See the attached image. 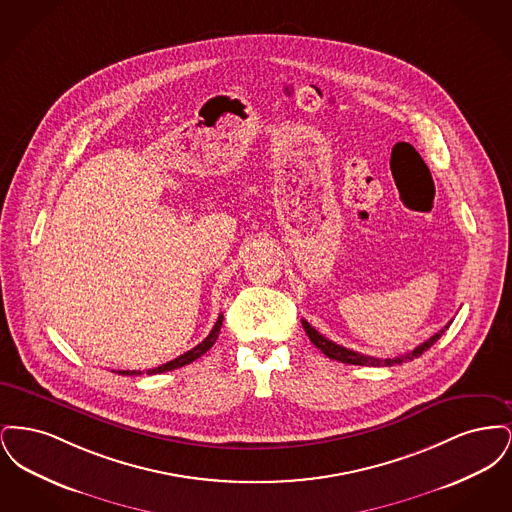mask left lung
I'll return each instance as SVG.
<instances>
[{"label": "left lung", "mask_w": 512, "mask_h": 512, "mask_svg": "<svg viewBox=\"0 0 512 512\" xmlns=\"http://www.w3.org/2000/svg\"><path fill=\"white\" fill-rule=\"evenodd\" d=\"M303 322V328H305V332H307V336H309V340L313 341L315 345H317L318 349L328 357V359H334V361H340V363H345V365H359V366H393V365H401V363H405V361H413L414 357H420L424 351H428L436 341L443 336V332L449 328V324L445 326V328H441L438 334H434L430 340L424 341V343H420L418 347H414L411 353H407V355H401V357H395V359H376V357H370V355H363V353H357V351H353V349H347V347H341L338 343H334V341L328 340V338H324L320 332H317L307 320H301Z\"/></svg>", "instance_id": "obj_1"}]
</instances>
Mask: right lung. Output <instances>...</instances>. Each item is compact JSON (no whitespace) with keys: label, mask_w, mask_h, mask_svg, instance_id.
I'll return each instance as SVG.
<instances>
[{"label":"right lung","mask_w":512,"mask_h":512,"mask_svg":"<svg viewBox=\"0 0 512 512\" xmlns=\"http://www.w3.org/2000/svg\"><path fill=\"white\" fill-rule=\"evenodd\" d=\"M220 326H222V315H220L219 320L215 322V326H213L211 334H209L205 340L201 341V343H197L194 349L186 351L184 355L176 357L174 361H169V363H165V365L157 366V368H149V370H146V374H159V372H169V370H174V368H180V366L194 363L195 359H199L203 353H207V351H209V349L215 345V341H217V338H219ZM117 372L122 374V376H138V374H142V370H117Z\"/></svg>","instance_id":"right-lung-1"}]
</instances>
